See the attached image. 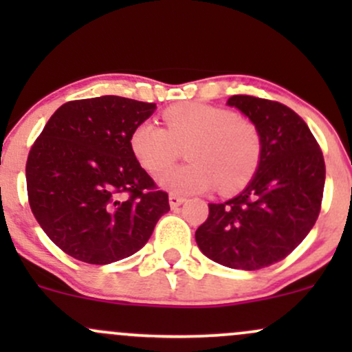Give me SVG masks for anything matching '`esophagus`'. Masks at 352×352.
I'll return each instance as SVG.
<instances>
[{"label":"esophagus","instance_id":"obj_1","mask_svg":"<svg viewBox=\"0 0 352 352\" xmlns=\"http://www.w3.org/2000/svg\"><path fill=\"white\" fill-rule=\"evenodd\" d=\"M185 200H187V199H185L184 195H179V193H170V195H168V201H170L172 208L180 207V205L184 204Z\"/></svg>","mask_w":352,"mask_h":352}]
</instances>
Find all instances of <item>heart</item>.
<instances>
[{
    "mask_svg": "<svg viewBox=\"0 0 352 352\" xmlns=\"http://www.w3.org/2000/svg\"><path fill=\"white\" fill-rule=\"evenodd\" d=\"M167 129L145 120L131 134L137 162L148 173H160L188 148V166L162 173L164 188L199 193L218 187L233 193L256 172L263 152L258 127L225 107L201 102L173 104L164 111Z\"/></svg>",
    "mask_w": 352,
    "mask_h": 352,
    "instance_id": "b5f03b06",
    "label": "heart"
}]
</instances>
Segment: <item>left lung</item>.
<instances>
[{
    "instance_id": "1",
    "label": "left lung",
    "mask_w": 352,
    "mask_h": 352,
    "mask_svg": "<svg viewBox=\"0 0 352 352\" xmlns=\"http://www.w3.org/2000/svg\"><path fill=\"white\" fill-rule=\"evenodd\" d=\"M227 104L256 125L263 152L243 192L208 204L195 240L215 263L253 272L285 260L314 227L326 167L309 127L285 104L253 96H232Z\"/></svg>"
}]
</instances>
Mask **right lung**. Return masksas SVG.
I'll list each match as a JSON object with an SVG mask.
<instances>
[{
	"label": "right lung",
	"mask_w": 352,
	"mask_h": 352,
	"mask_svg": "<svg viewBox=\"0 0 352 352\" xmlns=\"http://www.w3.org/2000/svg\"><path fill=\"white\" fill-rule=\"evenodd\" d=\"M153 102L102 96L63 104L26 162L31 212L64 253L107 265L139 252L170 210L131 148Z\"/></svg>",
	"instance_id": "obj_1"
}]
</instances>
